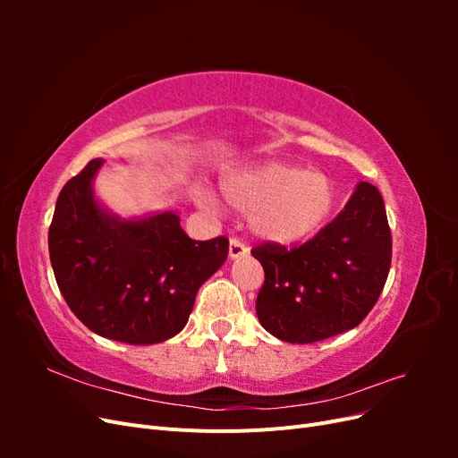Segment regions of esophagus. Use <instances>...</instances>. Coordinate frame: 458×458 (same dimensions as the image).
Here are the masks:
<instances>
[{
	"label": "esophagus",
	"mask_w": 458,
	"mask_h": 458,
	"mask_svg": "<svg viewBox=\"0 0 458 458\" xmlns=\"http://www.w3.org/2000/svg\"><path fill=\"white\" fill-rule=\"evenodd\" d=\"M248 254V248L239 241V239H231L229 241V258L231 259H239Z\"/></svg>",
	"instance_id": "esophagus-1"
}]
</instances>
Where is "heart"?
<instances>
[{
    "instance_id": "obj_1",
    "label": "heart",
    "mask_w": 458,
    "mask_h": 458,
    "mask_svg": "<svg viewBox=\"0 0 458 458\" xmlns=\"http://www.w3.org/2000/svg\"><path fill=\"white\" fill-rule=\"evenodd\" d=\"M221 192L233 208L250 214L248 224L256 237L275 244L308 239L325 224L336 200L327 175L284 162H263L231 174ZM202 202L212 204V199L204 195Z\"/></svg>"
}]
</instances>
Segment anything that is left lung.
I'll return each instance as SVG.
<instances>
[{"instance_id": "obj_1", "label": "left lung", "mask_w": 458, "mask_h": 458, "mask_svg": "<svg viewBox=\"0 0 458 458\" xmlns=\"http://www.w3.org/2000/svg\"><path fill=\"white\" fill-rule=\"evenodd\" d=\"M266 281L256 313L269 335L311 344L357 327L378 301L392 233L378 189L361 182L344 210L301 246L252 248Z\"/></svg>"}]
</instances>
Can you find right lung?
<instances>
[{
  "mask_svg": "<svg viewBox=\"0 0 458 458\" xmlns=\"http://www.w3.org/2000/svg\"><path fill=\"white\" fill-rule=\"evenodd\" d=\"M93 158L55 204L49 258L68 308L95 335L133 345L182 332L199 288L224 266L229 241H192L179 216L122 219L95 200Z\"/></svg>",
  "mask_w": 458,
  "mask_h": 458,
  "instance_id": "obj_1",
  "label": "right lung"
}]
</instances>
